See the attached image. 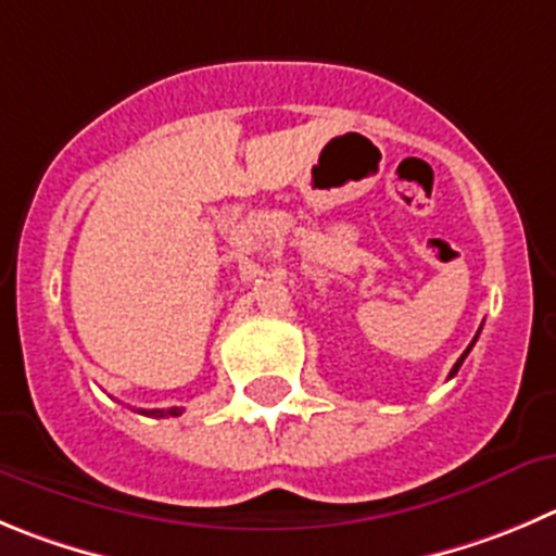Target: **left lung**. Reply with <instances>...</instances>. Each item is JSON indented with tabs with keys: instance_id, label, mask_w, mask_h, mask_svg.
<instances>
[{
	"instance_id": "1",
	"label": "left lung",
	"mask_w": 556,
	"mask_h": 556,
	"mask_svg": "<svg viewBox=\"0 0 556 556\" xmlns=\"http://www.w3.org/2000/svg\"><path fill=\"white\" fill-rule=\"evenodd\" d=\"M475 340H477V337H475ZM475 340H471V345H475ZM471 345H469V349H466V351H464V354H460V359H458V362H455V367H453V370H450V378H453V376H455V372H458V370H460V365H464V359H466V354H469V351H471Z\"/></svg>"
}]
</instances>
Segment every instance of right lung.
I'll list each match as a JSON object with an SVG mask.
<instances>
[{
  "label": "right lung",
  "instance_id": "right-lung-1",
  "mask_svg": "<svg viewBox=\"0 0 556 556\" xmlns=\"http://www.w3.org/2000/svg\"><path fill=\"white\" fill-rule=\"evenodd\" d=\"M180 412H184V408H167V412H164V408H153V412L139 408V414H148V417H180Z\"/></svg>",
  "mask_w": 556,
  "mask_h": 556
}]
</instances>
